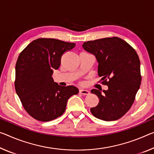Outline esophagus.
<instances>
[{
  "mask_svg": "<svg viewBox=\"0 0 154 154\" xmlns=\"http://www.w3.org/2000/svg\"><path fill=\"white\" fill-rule=\"evenodd\" d=\"M79 93L82 94H84V95H88V94H90V92L87 90L81 89V90H79Z\"/></svg>",
  "mask_w": 154,
  "mask_h": 154,
  "instance_id": "obj_1",
  "label": "esophagus"
}]
</instances>
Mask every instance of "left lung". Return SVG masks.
<instances>
[{"instance_id": "8db88e82", "label": "left lung", "mask_w": 154, "mask_h": 154, "mask_svg": "<svg viewBox=\"0 0 154 154\" xmlns=\"http://www.w3.org/2000/svg\"><path fill=\"white\" fill-rule=\"evenodd\" d=\"M83 48L96 57L101 84L108 87L102 93L97 89L91 90L99 97V102L90 108V112L101 120H118L130 109L140 86L142 77L137 53L118 37L88 41Z\"/></svg>"}]
</instances>
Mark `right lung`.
Here are the masks:
<instances>
[{
  "instance_id": "obj_1",
  "label": "right lung",
  "mask_w": 154,
  "mask_h": 154,
  "mask_svg": "<svg viewBox=\"0 0 154 154\" xmlns=\"http://www.w3.org/2000/svg\"><path fill=\"white\" fill-rule=\"evenodd\" d=\"M75 43L53 38H38L22 51L16 64L15 89L26 112L36 120L47 122L62 116L68 99L79 92L73 86L54 82L53 70Z\"/></svg>"
}]
</instances>
